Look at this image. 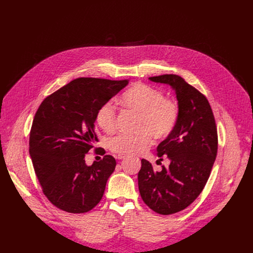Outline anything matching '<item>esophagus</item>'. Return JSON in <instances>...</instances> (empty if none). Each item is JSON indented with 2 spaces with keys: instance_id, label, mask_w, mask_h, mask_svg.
<instances>
[{
  "instance_id": "esophagus-1",
  "label": "esophagus",
  "mask_w": 253,
  "mask_h": 253,
  "mask_svg": "<svg viewBox=\"0 0 253 253\" xmlns=\"http://www.w3.org/2000/svg\"><path fill=\"white\" fill-rule=\"evenodd\" d=\"M127 156L126 155H122V154H119V155H117L116 156V158H118L119 160H122V159H125Z\"/></svg>"
}]
</instances>
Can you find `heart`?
Masks as SVG:
<instances>
[{"mask_svg":"<svg viewBox=\"0 0 253 253\" xmlns=\"http://www.w3.org/2000/svg\"><path fill=\"white\" fill-rule=\"evenodd\" d=\"M120 102L128 109L140 114L136 135L122 134L110 142L112 151L122 155L140 154L152 144V135L157 140L168 137L176 127L179 108L175 101L164 98L163 93L147 84L137 83L126 90ZM97 125L106 133L116 129L115 108L111 102L99 107L96 113Z\"/></svg>","mask_w":253,"mask_h":253,"instance_id":"1","label":"heart"}]
</instances>
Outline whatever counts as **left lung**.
I'll return each mask as SVG.
<instances>
[{
  "mask_svg": "<svg viewBox=\"0 0 253 253\" xmlns=\"http://www.w3.org/2000/svg\"><path fill=\"white\" fill-rule=\"evenodd\" d=\"M149 80L174 90L179 118L173 132L157 146L158 157H167L169 166L154 171L149 161L142 159L138 186L144 203L169 215L185 209L203 190L217 154V129L206 97L183 78L166 74Z\"/></svg>",
  "mask_w": 253,
  "mask_h": 253,
  "instance_id": "1",
  "label": "left lung"
}]
</instances>
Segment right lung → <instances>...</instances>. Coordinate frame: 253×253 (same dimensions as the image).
Segmentation results:
<instances>
[{
    "instance_id": "add662e5",
    "label": "right lung",
    "mask_w": 253,
    "mask_h": 253,
    "mask_svg": "<svg viewBox=\"0 0 253 253\" xmlns=\"http://www.w3.org/2000/svg\"><path fill=\"white\" fill-rule=\"evenodd\" d=\"M128 83L78 78L48 96L36 112L29 152L44 194L59 209L85 213L102 199L116 160L105 155L89 166L85 156L98 141L99 107Z\"/></svg>"
}]
</instances>
